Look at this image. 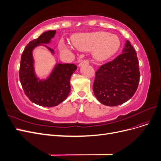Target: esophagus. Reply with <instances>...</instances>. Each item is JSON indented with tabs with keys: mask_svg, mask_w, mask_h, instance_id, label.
<instances>
[{
	"mask_svg": "<svg viewBox=\"0 0 161 161\" xmlns=\"http://www.w3.org/2000/svg\"><path fill=\"white\" fill-rule=\"evenodd\" d=\"M89 61L88 60H82V62H80V63L79 64V67H80V66H83V65H86V64H89Z\"/></svg>",
	"mask_w": 161,
	"mask_h": 161,
	"instance_id": "obj_1",
	"label": "esophagus"
}]
</instances>
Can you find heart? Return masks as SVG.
<instances>
[{
    "label": "heart",
    "instance_id": "b5f03b06",
    "mask_svg": "<svg viewBox=\"0 0 161 161\" xmlns=\"http://www.w3.org/2000/svg\"><path fill=\"white\" fill-rule=\"evenodd\" d=\"M74 46L80 51H92V57L95 61L103 62L115 54L120 47L119 37L108 32L97 31L81 33L72 38ZM62 50L72 51L73 48L67 43H60Z\"/></svg>",
    "mask_w": 161,
    "mask_h": 161
}]
</instances>
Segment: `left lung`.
Here are the masks:
<instances>
[{
  "label": "left lung",
  "mask_w": 161,
  "mask_h": 161,
  "mask_svg": "<svg viewBox=\"0 0 161 161\" xmlns=\"http://www.w3.org/2000/svg\"><path fill=\"white\" fill-rule=\"evenodd\" d=\"M122 53L96 72L93 92L101 103L108 106L123 104L133 97L140 80L136 52L129 41Z\"/></svg>",
  "instance_id": "obj_1"
}]
</instances>
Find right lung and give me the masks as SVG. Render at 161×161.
Returning <instances> with one entry per match:
<instances>
[{
  "label": "right lung",
  "mask_w": 161,
  "mask_h": 161,
  "mask_svg": "<svg viewBox=\"0 0 161 161\" xmlns=\"http://www.w3.org/2000/svg\"><path fill=\"white\" fill-rule=\"evenodd\" d=\"M55 34L56 30L47 31L29 43L23 52L19 68V79L26 96L33 103L47 108L59 105L67 98L70 92V77L77 69L75 64L58 63L46 79L37 76L33 50L43 46L54 54V51L43 44L50 43Z\"/></svg>",
  "instance_id": "right-lung-1"
}]
</instances>
